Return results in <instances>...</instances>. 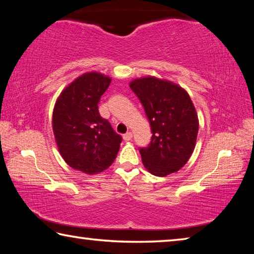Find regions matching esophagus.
I'll return each mask as SVG.
<instances>
[{
	"label": "esophagus",
	"instance_id": "34e87169",
	"mask_svg": "<svg viewBox=\"0 0 254 254\" xmlns=\"http://www.w3.org/2000/svg\"><path fill=\"white\" fill-rule=\"evenodd\" d=\"M123 139L126 140V141H130V140L132 139V133H131V132L126 133V134L123 135Z\"/></svg>",
	"mask_w": 254,
	"mask_h": 254
}]
</instances>
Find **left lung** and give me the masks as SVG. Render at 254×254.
Wrapping results in <instances>:
<instances>
[{
    "label": "left lung",
    "instance_id": "1",
    "mask_svg": "<svg viewBox=\"0 0 254 254\" xmlns=\"http://www.w3.org/2000/svg\"><path fill=\"white\" fill-rule=\"evenodd\" d=\"M130 87L151 126V142L140 148L143 166L158 177L176 173L190 158L198 133V117L190 97L179 85L153 76L132 80Z\"/></svg>",
    "mask_w": 254,
    "mask_h": 254
}]
</instances>
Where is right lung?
Listing matches in <instances>:
<instances>
[{
    "label": "right lung",
    "instance_id": "right-lung-1",
    "mask_svg": "<svg viewBox=\"0 0 254 254\" xmlns=\"http://www.w3.org/2000/svg\"><path fill=\"white\" fill-rule=\"evenodd\" d=\"M101 72H85L60 93L53 113V130L68 166L87 175L109 168L122 137L98 112V102L111 84Z\"/></svg>",
    "mask_w": 254,
    "mask_h": 254
}]
</instances>
